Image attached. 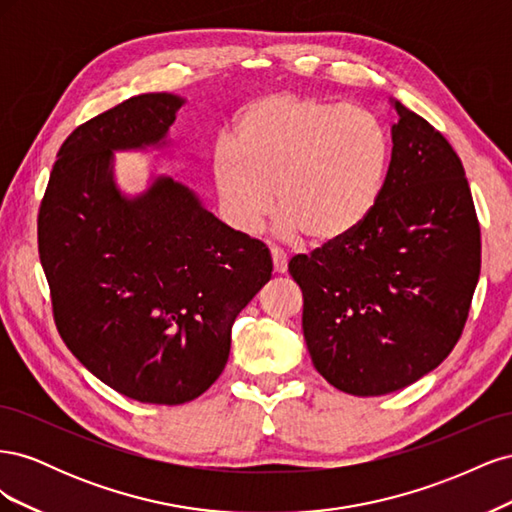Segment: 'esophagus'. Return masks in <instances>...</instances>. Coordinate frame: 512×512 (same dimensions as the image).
Here are the masks:
<instances>
[{
  "mask_svg": "<svg viewBox=\"0 0 512 512\" xmlns=\"http://www.w3.org/2000/svg\"><path fill=\"white\" fill-rule=\"evenodd\" d=\"M271 260H273V271L275 273H286L288 271V258L282 250H277V247H273L271 250Z\"/></svg>",
  "mask_w": 512,
  "mask_h": 512,
  "instance_id": "obj_1",
  "label": "esophagus"
}]
</instances>
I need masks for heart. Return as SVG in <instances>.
Segmentation results:
<instances>
[{"label":"heart","instance_id":"1","mask_svg":"<svg viewBox=\"0 0 512 512\" xmlns=\"http://www.w3.org/2000/svg\"><path fill=\"white\" fill-rule=\"evenodd\" d=\"M232 141L211 151V175L228 222L252 235L273 209L280 230L329 250L369 224L391 168L382 123L344 102L271 91L247 102Z\"/></svg>","mask_w":512,"mask_h":512}]
</instances>
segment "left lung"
Wrapping results in <instances>:
<instances>
[{"label": "left lung", "instance_id": "obj_1", "mask_svg": "<svg viewBox=\"0 0 512 512\" xmlns=\"http://www.w3.org/2000/svg\"><path fill=\"white\" fill-rule=\"evenodd\" d=\"M397 123L380 207L350 241L299 254L303 335L335 389L374 397L436 369L468 320L480 228L466 170L446 138L391 98Z\"/></svg>", "mask_w": 512, "mask_h": 512}]
</instances>
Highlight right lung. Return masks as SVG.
Segmentation results:
<instances>
[{"label": "right lung", "mask_w": 512, "mask_h": 512, "mask_svg": "<svg viewBox=\"0 0 512 512\" xmlns=\"http://www.w3.org/2000/svg\"><path fill=\"white\" fill-rule=\"evenodd\" d=\"M183 104L134 96L76 128L38 213L61 339L117 393L162 406L220 378L232 322L273 271L265 243L226 226L173 177H151L134 196L119 190L115 151L168 147Z\"/></svg>", "instance_id": "add662e5"}]
</instances>
